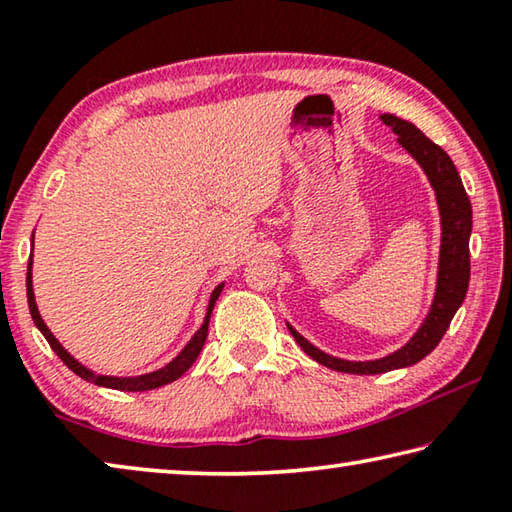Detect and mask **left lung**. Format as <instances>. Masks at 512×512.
<instances>
[{
    "label": "left lung",
    "instance_id": "8db88e82",
    "mask_svg": "<svg viewBox=\"0 0 512 512\" xmlns=\"http://www.w3.org/2000/svg\"><path fill=\"white\" fill-rule=\"evenodd\" d=\"M381 121L393 128L397 142L418 160L424 173H427L433 192H436L440 223H443V244H440L436 296H433L429 314L418 332L413 334V339L404 348L388 354V357L375 361H345L329 357L289 325L293 339L311 359L332 370L350 372V375H381V372L388 370L413 366V363L427 357L445 336L458 307L463 305L467 284H470L472 205L452 158L438 144H433L420 128H415L411 121H404L395 115H381Z\"/></svg>",
    "mask_w": 512,
    "mask_h": 512
}]
</instances>
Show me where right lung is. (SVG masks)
Here are the masks:
<instances>
[{
  "label": "right lung",
  "instance_id": "1",
  "mask_svg": "<svg viewBox=\"0 0 512 512\" xmlns=\"http://www.w3.org/2000/svg\"><path fill=\"white\" fill-rule=\"evenodd\" d=\"M31 259H29V268H27V298H29V311H31V318L33 323H36V327L42 332V336H45L47 343L51 345V350H54L60 361L65 363V366L76 372L81 379L85 381H92V384L97 386H103V388H115V391H153V388H160L164 384H171V381H176L178 377H183L185 372L192 368V363L198 359V354H201L203 345H205V339H207V327H210V316H212V309H214V302L216 298L221 296L223 291V284H219L212 291V298H210V305H207V314H205V320L203 325L198 332L192 336V341H189L185 345V350L178 354L176 359L169 361L167 366L160 368V370H153V372H146V375H140V377H108V375H97V372H92L90 368H85L83 363L76 361L72 354H69L63 345L58 343V339L54 334L49 332V327L45 325V320L40 318V311H38V305H36V296H33V282H31Z\"/></svg>",
  "mask_w": 512,
  "mask_h": 512
}]
</instances>
